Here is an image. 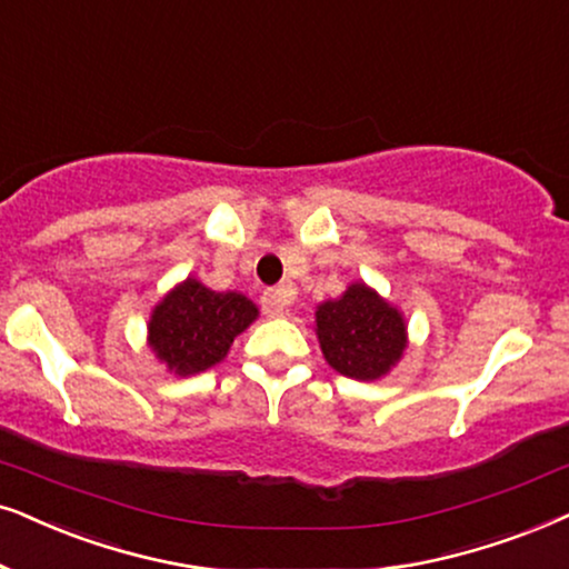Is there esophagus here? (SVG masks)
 <instances>
[{"label": "esophagus", "mask_w": 569, "mask_h": 569, "mask_svg": "<svg viewBox=\"0 0 569 569\" xmlns=\"http://www.w3.org/2000/svg\"><path fill=\"white\" fill-rule=\"evenodd\" d=\"M261 308L267 316H282L287 311V290H267L261 295Z\"/></svg>", "instance_id": "obj_1"}]
</instances>
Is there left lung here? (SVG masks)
Listing matches in <instances>:
<instances>
[{"label":"left lung","instance_id":"8db88e82","mask_svg":"<svg viewBox=\"0 0 569 569\" xmlns=\"http://www.w3.org/2000/svg\"><path fill=\"white\" fill-rule=\"evenodd\" d=\"M316 335L329 366L358 381L379 379L405 350L400 311L366 284H352L339 300L319 306Z\"/></svg>","mask_w":569,"mask_h":569}]
</instances>
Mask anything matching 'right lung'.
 Here are the masks:
<instances>
[{
	"mask_svg": "<svg viewBox=\"0 0 569 569\" xmlns=\"http://www.w3.org/2000/svg\"><path fill=\"white\" fill-rule=\"evenodd\" d=\"M256 316L258 308L246 295L213 292L196 279H186L153 308L151 350L180 376L206 371L227 356L232 339Z\"/></svg>",
	"mask_w": 569,
	"mask_h": 569,
	"instance_id": "right-lung-1",
	"label": "right lung"
}]
</instances>
